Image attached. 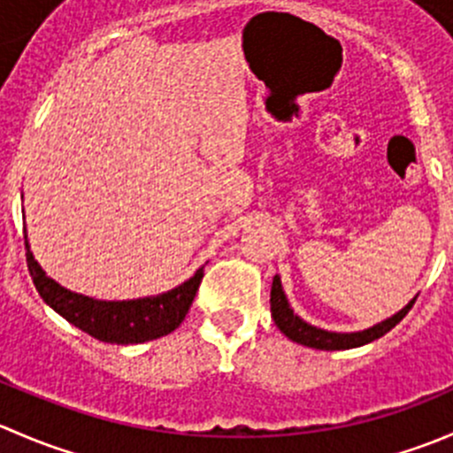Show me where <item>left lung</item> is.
Returning <instances> with one entry per match:
<instances>
[{
    "label": "left lung",
    "instance_id": "left-lung-1",
    "mask_svg": "<svg viewBox=\"0 0 453 453\" xmlns=\"http://www.w3.org/2000/svg\"><path fill=\"white\" fill-rule=\"evenodd\" d=\"M414 296L408 304H405L401 311H396L390 318L381 319V322L372 324V326L364 328V331H353V333H335V331H324V328L313 326V324L304 322L298 313H294L289 300H287L285 291H282L280 276H273L272 282V298H269V304H272V318L276 322V326L289 337L296 344L309 346V349L318 350H346V349H357V346L370 344V342L379 340L381 335H386L390 328H395L401 319L405 318V313L412 309Z\"/></svg>",
    "mask_w": 453,
    "mask_h": 453
}]
</instances>
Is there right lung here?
I'll return each instance as SVG.
<instances>
[{
	"instance_id": "right-lung-1",
	"label": "right lung",
	"mask_w": 453,
	"mask_h": 453,
	"mask_svg": "<svg viewBox=\"0 0 453 453\" xmlns=\"http://www.w3.org/2000/svg\"><path fill=\"white\" fill-rule=\"evenodd\" d=\"M24 239L28 272L43 303L87 335L107 344H142L175 331L184 322L203 278V267H199L188 280L164 294L135 300H96L52 280L35 260L28 234Z\"/></svg>"
}]
</instances>
